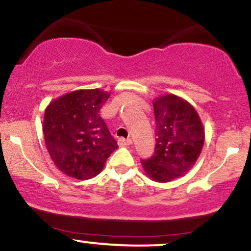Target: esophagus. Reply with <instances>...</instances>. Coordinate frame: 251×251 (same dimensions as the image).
Here are the masks:
<instances>
[{
	"label": "esophagus",
	"mask_w": 251,
	"mask_h": 251,
	"mask_svg": "<svg viewBox=\"0 0 251 251\" xmlns=\"http://www.w3.org/2000/svg\"><path fill=\"white\" fill-rule=\"evenodd\" d=\"M132 144V139H125V138H119L118 139V145L119 146H128Z\"/></svg>",
	"instance_id": "1"
}]
</instances>
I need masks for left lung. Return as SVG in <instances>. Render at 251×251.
I'll list each match as a JSON object with an SVG mask.
<instances>
[{"mask_svg": "<svg viewBox=\"0 0 251 251\" xmlns=\"http://www.w3.org/2000/svg\"><path fill=\"white\" fill-rule=\"evenodd\" d=\"M155 151L142 165L150 179L168 183L188 174L203 150L205 131L194 106L175 94L154 98Z\"/></svg>", "mask_w": 251, "mask_h": 251, "instance_id": "left-lung-1", "label": "left lung"}]
</instances>
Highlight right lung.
I'll use <instances>...</instances> for the list:
<instances>
[{
  "instance_id": "obj_1",
  "label": "right lung",
  "mask_w": 251,
  "mask_h": 251,
  "mask_svg": "<svg viewBox=\"0 0 251 251\" xmlns=\"http://www.w3.org/2000/svg\"><path fill=\"white\" fill-rule=\"evenodd\" d=\"M111 92L77 89L51 100L45 109L42 131L51 160L62 174L91 179L102 171L118 149L99 111Z\"/></svg>"
}]
</instances>
